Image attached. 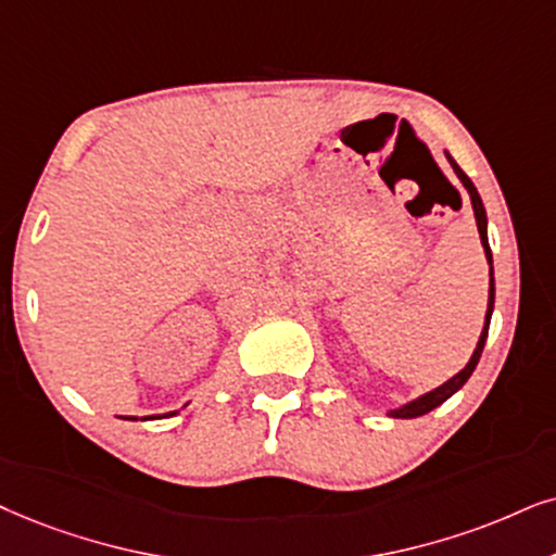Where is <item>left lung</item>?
Here are the masks:
<instances>
[{
    "label": "left lung",
    "instance_id": "obj_1",
    "mask_svg": "<svg viewBox=\"0 0 556 556\" xmlns=\"http://www.w3.org/2000/svg\"><path fill=\"white\" fill-rule=\"evenodd\" d=\"M448 164L456 172V177L462 179V185L467 187L469 192V200H472V210H475V220H477V230H480V241H482V249H484V256H488V264H490V298H488V313H484V328L480 333V341H477V349L472 354V359L467 362V367L459 371V375H454L448 382L441 384V388H435L431 392H426V395H420L418 400H413V403H407L403 407H397V410H390L392 418H418V416H426V413H431L433 407H439L441 403H446L448 397L454 395L456 390L462 388V384L467 382L469 377H472V371L477 367V362H480L482 356V349H484V341H488V330H490V315H493V305H495V277H493V251H490V243H488V215H484V205L480 200V194H477V187L472 185V179L467 177L465 172H462L459 164L448 156Z\"/></svg>",
    "mask_w": 556,
    "mask_h": 556
}]
</instances>
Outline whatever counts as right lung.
I'll return each instance as SVG.
<instances>
[{
    "label": "right lung",
    "instance_id": "right-lung-1",
    "mask_svg": "<svg viewBox=\"0 0 556 556\" xmlns=\"http://www.w3.org/2000/svg\"><path fill=\"white\" fill-rule=\"evenodd\" d=\"M166 416H174V413H166ZM161 418V416H159ZM132 420H136V418H132Z\"/></svg>",
    "mask_w": 556,
    "mask_h": 556
}]
</instances>
